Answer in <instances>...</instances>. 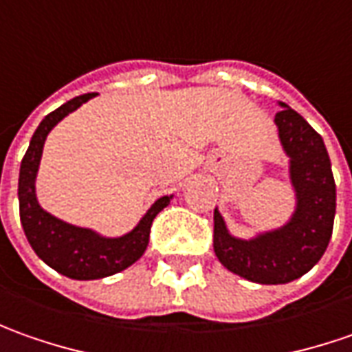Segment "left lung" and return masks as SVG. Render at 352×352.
I'll use <instances>...</instances> for the list:
<instances>
[{
    "label": "left lung",
    "mask_w": 352,
    "mask_h": 352,
    "mask_svg": "<svg viewBox=\"0 0 352 352\" xmlns=\"http://www.w3.org/2000/svg\"><path fill=\"white\" fill-rule=\"evenodd\" d=\"M274 116L280 148L288 157L294 208L285 222L251 237L234 236L214 210V253L228 271L257 285H286L323 257L333 234L335 179L320 134L288 104Z\"/></svg>",
    "instance_id": "obj_1"
}]
</instances>
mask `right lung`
Masks as SVG:
<instances>
[{
  "mask_svg": "<svg viewBox=\"0 0 352 352\" xmlns=\"http://www.w3.org/2000/svg\"><path fill=\"white\" fill-rule=\"evenodd\" d=\"M93 97H97V93L74 97L72 101L44 116L43 122L32 134L29 150L19 169V214L25 236L29 239L32 251L48 267L74 280L104 278L134 265L148 248L153 218L173 199V195L160 197L130 232L115 237L104 236L93 228L69 224L41 206L36 197V175L41 167L44 142L50 130L62 118L78 111L81 104L87 103Z\"/></svg>",
  "mask_w": 352,
  "mask_h": 352,
  "instance_id": "add662e5",
  "label": "right lung"
}]
</instances>
